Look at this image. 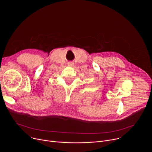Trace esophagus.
<instances>
[{"instance_id":"1","label":"esophagus","mask_w":152,"mask_h":152,"mask_svg":"<svg viewBox=\"0 0 152 152\" xmlns=\"http://www.w3.org/2000/svg\"><path fill=\"white\" fill-rule=\"evenodd\" d=\"M73 63L72 62H69V63H68V65L69 66H73Z\"/></svg>"}]
</instances>
